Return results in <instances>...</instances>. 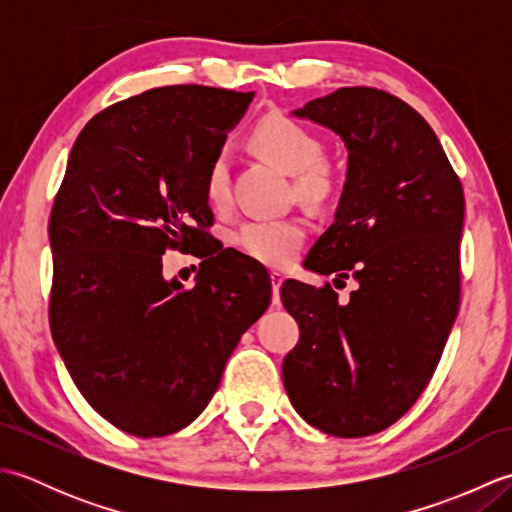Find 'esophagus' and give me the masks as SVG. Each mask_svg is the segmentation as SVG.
<instances>
[{
    "mask_svg": "<svg viewBox=\"0 0 512 512\" xmlns=\"http://www.w3.org/2000/svg\"><path fill=\"white\" fill-rule=\"evenodd\" d=\"M270 281H273V292H275V297H277L281 284H284V275L277 273V270H275V273H270Z\"/></svg>",
    "mask_w": 512,
    "mask_h": 512,
    "instance_id": "1",
    "label": "esophagus"
}]
</instances>
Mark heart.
<instances>
[{
  "mask_svg": "<svg viewBox=\"0 0 512 512\" xmlns=\"http://www.w3.org/2000/svg\"><path fill=\"white\" fill-rule=\"evenodd\" d=\"M250 145L273 165L295 176V193L301 200L314 206L334 200L339 182L334 171L321 162L323 145L319 136L306 125L284 114H268L259 118L250 132ZM204 193L211 206H224L228 200V173L222 156H215L206 169ZM306 235L308 228L297 217H281L246 222L235 239L239 250L250 259L281 268L297 257Z\"/></svg>",
  "mask_w": 512,
  "mask_h": 512,
  "instance_id": "b5f03b06",
  "label": "heart"
}]
</instances>
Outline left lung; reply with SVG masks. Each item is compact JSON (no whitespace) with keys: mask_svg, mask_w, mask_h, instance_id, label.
Wrapping results in <instances>:
<instances>
[{"mask_svg":"<svg viewBox=\"0 0 512 512\" xmlns=\"http://www.w3.org/2000/svg\"><path fill=\"white\" fill-rule=\"evenodd\" d=\"M339 136L347 178L306 266L358 290L290 279L281 301L299 343L281 365L299 416L328 436H372L427 387L460 308L464 193L438 136L405 101L341 88L292 112Z\"/></svg>","mask_w":512,"mask_h":512,"instance_id":"1","label":"left lung"}]
</instances>
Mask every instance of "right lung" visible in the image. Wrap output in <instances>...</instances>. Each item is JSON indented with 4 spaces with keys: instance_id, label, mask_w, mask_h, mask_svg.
Wrapping results in <instances>:
<instances>
[{
    "instance_id": "1",
    "label": "right lung",
    "mask_w": 512,
    "mask_h": 512,
    "mask_svg": "<svg viewBox=\"0 0 512 512\" xmlns=\"http://www.w3.org/2000/svg\"><path fill=\"white\" fill-rule=\"evenodd\" d=\"M255 92L167 85L83 127L50 215V332L96 413L136 438L200 416L242 334L266 312V268L211 242V160ZM167 247L207 259L191 291L161 275Z\"/></svg>"
}]
</instances>
